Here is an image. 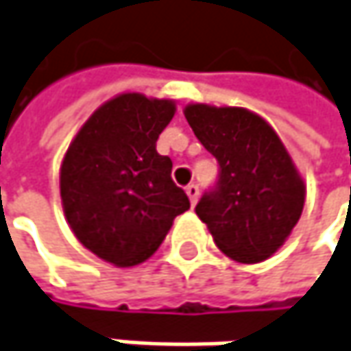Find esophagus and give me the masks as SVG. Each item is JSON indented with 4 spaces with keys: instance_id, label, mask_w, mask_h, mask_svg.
I'll list each match as a JSON object with an SVG mask.
<instances>
[{
    "instance_id": "esophagus-1",
    "label": "esophagus",
    "mask_w": 351,
    "mask_h": 351,
    "mask_svg": "<svg viewBox=\"0 0 351 351\" xmlns=\"http://www.w3.org/2000/svg\"><path fill=\"white\" fill-rule=\"evenodd\" d=\"M186 195H189V200H191V204H196V200H198V186H196L195 182L186 186Z\"/></svg>"
}]
</instances>
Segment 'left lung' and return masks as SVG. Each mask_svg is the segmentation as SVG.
<instances>
[{"label": "left lung", "instance_id": "1", "mask_svg": "<svg viewBox=\"0 0 351 351\" xmlns=\"http://www.w3.org/2000/svg\"><path fill=\"white\" fill-rule=\"evenodd\" d=\"M184 117L218 160L217 186L196 215L217 246L242 264L270 258L300 220L306 189L276 131L240 107L189 105Z\"/></svg>", "mask_w": 351, "mask_h": 351}]
</instances>
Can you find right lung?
<instances>
[{"mask_svg": "<svg viewBox=\"0 0 351 351\" xmlns=\"http://www.w3.org/2000/svg\"><path fill=\"white\" fill-rule=\"evenodd\" d=\"M175 103L123 93L95 111L61 165V202L77 240L114 266L145 262L173 220L191 208L173 178V160L156 138Z\"/></svg>", "mask_w": 351, "mask_h": 351, "instance_id": "1", "label": "right lung"}]
</instances>
